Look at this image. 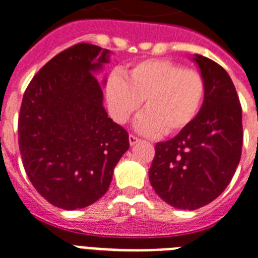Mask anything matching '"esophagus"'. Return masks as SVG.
<instances>
[{
    "mask_svg": "<svg viewBox=\"0 0 258 258\" xmlns=\"http://www.w3.org/2000/svg\"><path fill=\"white\" fill-rule=\"evenodd\" d=\"M138 141H139V139H138L135 135H130V137H128V142H130V145H131V146H134L135 143H138Z\"/></svg>",
    "mask_w": 258,
    "mask_h": 258,
    "instance_id": "34e87169",
    "label": "esophagus"
}]
</instances>
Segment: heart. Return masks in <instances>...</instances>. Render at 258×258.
I'll return each mask as SVG.
<instances>
[{
    "label": "heart",
    "instance_id": "b5f03b06",
    "mask_svg": "<svg viewBox=\"0 0 258 258\" xmlns=\"http://www.w3.org/2000/svg\"><path fill=\"white\" fill-rule=\"evenodd\" d=\"M206 93L204 77L166 59H146L107 82L109 111L117 123H125L145 100V112L135 127L145 135L178 133L190 124Z\"/></svg>",
    "mask_w": 258,
    "mask_h": 258
}]
</instances>
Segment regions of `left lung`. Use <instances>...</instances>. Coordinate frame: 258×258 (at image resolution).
<instances>
[{"mask_svg":"<svg viewBox=\"0 0 258 258\" xmlns=\"http://www.w3.org/2000/svg\"><path fill=\"white\" fill-rule=\"evenodd\" d=\"M206 81L203 105L185 128L155 145L149 170L151 186L165 203L198 210L226 189L242 151V109L225 69L203 55H194Z\"/></svg>","mask_w":258,"mask_h":258,"instance_id":"1","label":"left lung"}]
</instances>
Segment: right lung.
<instances>
[{"label": "right lung", "instance_id": "right-lung-1", "mask_svg": "<svg viewBox=\"0 0 258 258\" xmlns=\"http://www.w3.org/2000/svg\"><path fill=\"white\" fill-rule=\"evenodd\" d=\"M109 56L101 47L76 44L44 64L25 90L21 160L29 181L55 207L77 210L97 202L128 150V134L108 117L94 76Z\"/></svg>", "mask_w": 258, "mask_h": 258}]
</instances>
